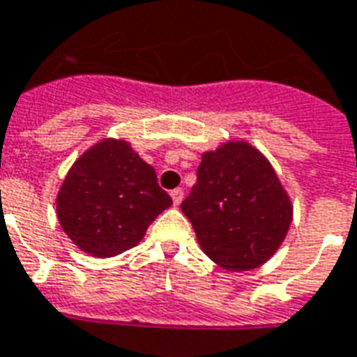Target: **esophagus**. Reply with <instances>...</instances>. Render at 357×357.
<instances>
[{"mask_svg":"<svg viewBox=\"0 0 357 357\" xmlns=\"http://www.w3.org/2000/svg\"><path fill=\"white\" fill-rule=\"evenodd\" d=\"M170 197H172L174 200V206H179L181 200H183V189H174L172 192H170Z\"/></svg>","mask_w":357,"mask_h":357,"instance_id":"1","label":"esophagus"}]
</instances>
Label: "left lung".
Masks as SVG:
<instances>
[{"label":"left lung","instance_id":"obj_1","mask_svg":"<svg viewBox=\"0 0 357 357\" xmlns=\"http://www.w3.org/2000/svg\"><path fill=\"white\" fill-rule=\"evenodd\" d=\"M181 211L202 251L230 271L268 262L292 222V202L275 170L247 142H227L202 155Z\"/></svg>","mask_w":357,"mask_h":357}]
</instances>
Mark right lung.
I'll return each instance as SVG.
<instances>
[{"label":"right lung","mask_w":357,"mask_h":357,"mask_svg":"<svg viewBox=\"0 0 357 357\" xmlns=\"http://www.w3.org/2000/svg\"><path fill=\"white\" fill-rule=\"evenodd\" d=\"M170 204L153 167L129 142L106 138L70 167L56 208L59 225L78 249L108 258L138 245Z\"/></svg>","instance_id":"obj_1"}]
</instances>
